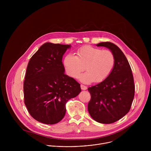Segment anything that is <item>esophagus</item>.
I'll use <instances>...</instances> for the list:
<instances>
[{"mask_svg":"<svg viewBox=\"0 0 151 151\" xmlns=\"http://www.w3.org/2000/svg\"><path fill=\"white\" fill-rule=\"evenodd\" d=\"M81 89L82 90H86L87 89V87H86V86H85V85H81Z\"/></svg>","mask_w":151,"mask_h":151,"instance_id":"obj_1","label":"esophagus"}]
</instances>
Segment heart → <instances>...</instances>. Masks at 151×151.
<instances>
[{"instance_id":"heart-1","label":"heart","mask_w":151,"mask_h":151,"mask_svg":"<svg viewBox=\"0 0 151 151\" xmlns=\"http://www.w3.org/2000/svg\"><path fill=\"white\" fill-rule=\"evenodd\" d=\"M115 57L110 50H101L92 46H85L77 51V56L67 55L64 60V65L68 74L85 83L93 81L100 82L111 73L115 66Z\"/></svg>"}]
</instances>
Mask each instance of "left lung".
<instances>
[{
    "mask_svg": "<svg viewBox=\"0 0 151 151\" xmlns=\"http://www.w3.org/2000/svg\"><path fill=\"white\" fill-rule=\"evenodd\" d=\"M96 46L108 48L114 54L115 61L108 77L88 88L91 94L88 110L96 121L112 124L130 109L134 96V79L130 64L118 46L109 42H100Z\"/></svg>",
    "mask_w": 151,
    "mask_h": 151,
    "instance_id": "1",
    "label": "left lung"
}]
</instances>
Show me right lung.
Masks as SVG:
<instances>
[{"label":"right lung","instance_id":"1","mask_svg":"<svg viewBox=\"0 0 151 151\" xmlns=\"http://www.w3.org/2000/svg\"><path fill=\"white\" fill-rule=\"evenodd\" d=\"M70 45L45 43L32 57L24 81V103L30 115L45 124H55L65 115L66 104L81 91L80 84L64 74L62 62Z\"/></svg>","mask_w":151,"mask_h":151}]
</instances>
